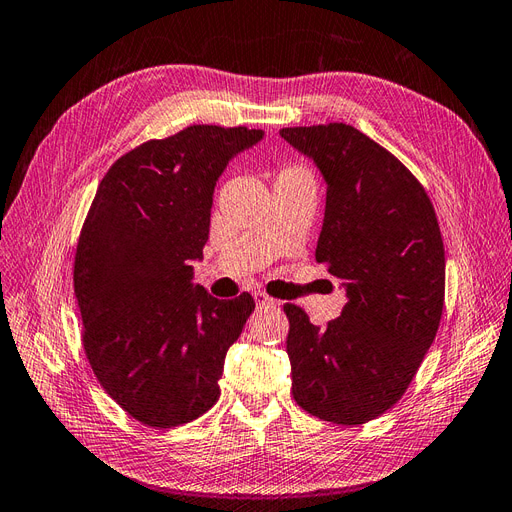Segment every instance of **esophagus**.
<instances>
[{
    "label": "esophagus",
    "mask_w": 512,
    "mask_h": 512,
    "mask_svg": "<svg viewBox=\"0 0 512 512\" xmlns=\"http://www.w3.org/2000/svg\"><path fill=\"white\" fill-rule=\"evenodd\" d=\"M255 300H257L259 306H274L276 302H279V300L270 298V296L266 294V291H255Z\"/></svg>",
    "instance_id": "esophagus-1"
}]
</instances>
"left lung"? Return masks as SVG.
I'll return each mask as SVG.
<instances>
[{
    "label": "left lung",
    "mask_w": 512,
    "mask_h": 512,
    "mask_svg": "<svg viewBox=\"0 0 512 512\" xmlns=\"http://www.w3.org/2000/svg\"><path fill=\"white\" fill-rule=\"evenodd\" d=\"M281 137L324 175L315 259L347 291L341 317L326 328L300 306H283L291 392L311 416L364 425L403 397L440 328V225L414 173L354 126L281 128Z\"/></svg>",
    "instance_id": "left-lung-1"
}]
</instances>
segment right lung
Returning a JSON list of instances; mask_svg holds the SVG:
<instances>
[{"mask_svg":"<svg viewBox=\"0 0 512 512\" xmlns=\"http://www.w3.org/2000/svg\"><path fill=\"white\" fill-rule=\"evenodd\" d=\"M264 133L193 124L120 156L85 216L75 255L81 341L109 397L145 427L206 414L227 349L255 309L251 294L193 289L218 175Z\"/></svg>","mask_w":512,"mask_h":512,"instance_id":"right-lung-1","label":"right lung"}]
</instances>
